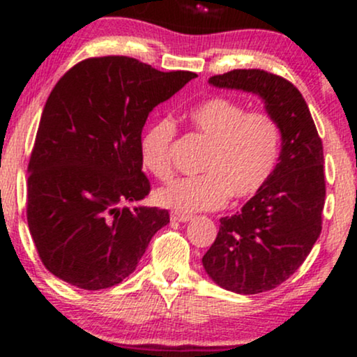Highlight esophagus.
<instances>
[{
    "mask_svg": "<svg viewBox=\"0 0 357 357\" xmlns=\"http://www.w3.org/2000/svg\"><path fill=\"white\" fill-rule=\"evenodd\" d=\"M191 218H192V216L188 215V213H179V211L171 213V220L179 221V223H186V221H190Z\"/></svg>",
    "mask_w": 357,
    "mask_h": 357,
    "instance_id": "esophagus-1",
    "label": "esophagus"
}]
</instances>
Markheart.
Listing matches in <instances>:
<instances>
[{
    "instance_id": "b5f03b06",
    "label": "heart",
    "mask_w": 357,
    "mask_h": 357,
    "mask_svg": "<svg viewBox=\"0 0 357 357\" xmlns=\"http://www.w3.org/2000/svg\"><path fill=\"white\" fill-rule=\"evenodd\" d=\"M191 129L208 147L199 161L202 174L176 178L155 191V202L179 213L216 210L228 196L248 199L267 184L280 155V127L265 112H248L228 97L195 105L188 112ZM176 136L173 119H155L141 139L146 169L158 179L173 173L169 146Z\"/></svg>"
}]
</instances>
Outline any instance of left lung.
Returning a JSON list of instances; mask_svg holds the SVG:
<instances>
[{"label": "left lung", "instance_id": "8db88e82", "mask_svg": "<svg viewBox=\"0 0 357 357\" xmlns=\"http://www.w3.org/2000/svg\"><path fill=\"white\" fill-rule=\"evenodd\" d=\"M210 85L260 97L280 127L282 149L270 179L236 215L220 220L203 267L230 292L275 289L304 264L322 230L326 202L322 141L304 97L289 80L265 70H231Z\"/></svg>", "mask_w": 357, "mask_h": 357}]
</instances>
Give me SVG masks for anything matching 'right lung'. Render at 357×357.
I'll return each mask as SVG.
<instances>
[{"label":"right lung","instance_id":"add662e5","mask_svg":"<svg viewBox=\"0 0 357 357\" xmlns=\"http://www.w3.org/2000/svg\"><path fill=\"white\" fill-rule=\"evenodd\" d=\"M195 77L99 56L56 82L40 119L26 196L28 228L53 275L85 290L121 284L169 223L167 210L122 204L151 191L141 155L147 116Z\"/></svg>","mask_w":357,"mask_h":357}]
</instances>
